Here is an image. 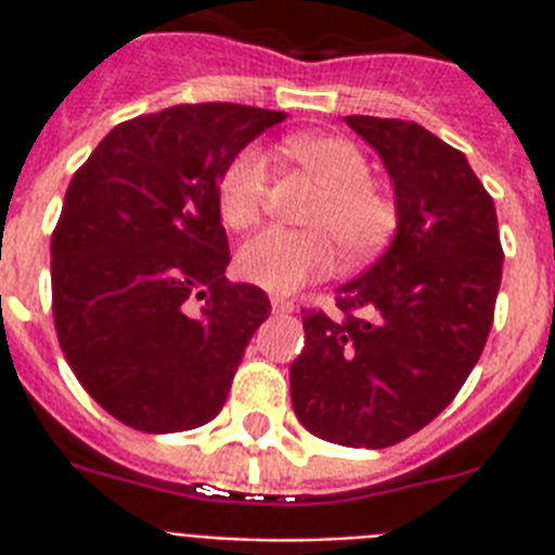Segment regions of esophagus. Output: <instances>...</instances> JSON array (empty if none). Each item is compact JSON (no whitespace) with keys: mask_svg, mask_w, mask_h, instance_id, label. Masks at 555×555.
Returning a JSON list of instances; mask_svg holds the SVG:
<instances>
[{"mask_svg":"<svg viewBox=\"0 0 555 555\" xmlns=\"http://www.w3.org/2000/svg\"><path fill=\"white\" fill-rule=\"evenodd\" d=\"M270 305H273V313H294L296 305L291 302V299H282V296H273L270 299Z\"/></svg>","mask_w":555,"mask_h":555,"instance_id":"esophagus-1","label":"esophagus"}]
</instances>
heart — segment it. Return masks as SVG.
I'll return each instance as SVG.
<instances>
[{
    "instance_id": "1",
    "label": "heart",
    "mask_w": 555,
    "mask_h": 555,
    "mask_svg": "<svg viewBox=\"0 0 555 555\" xmlns=\"http://www.w3.org/2000/svg\"><path fill=\"white\" fill-rule=\"evenodd\" d=\"M285 155L320 186V198L305 216L311 230H264L238 250V273L270 294H294L331 276L343 247L363 261L386 247L397 227V207L371 184L365 152L339 134H305L285 141ZM270 172L259 146H244L218 178V212L233 230H247L268 204Z\"/></svg>"
}]
</instances>
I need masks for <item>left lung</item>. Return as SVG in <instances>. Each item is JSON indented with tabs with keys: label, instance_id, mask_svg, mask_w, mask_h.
I'll list each match as a JSON object with an SVG mask.
<instances>
[{
	"label": "left lung",
	"instance_id": "left-lung-1",
	"mask_svg": "<svg viewBox=\"0 0 555 555\" xmlns=\"http://www.w3.org/2000/svg\"><path fill=\"white\" fill-rule=\"evenodd\" d=\"M395 184L397 233L337 291V313L302 311L291 400L305 429L386 449L447 409L481 357L501 287L499 218L464 152L412 120L348 115Z\"/></svg>",
	"mask_w": 555,
	"mask_h": 555
}]
</instances>
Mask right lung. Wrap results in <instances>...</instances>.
Listing matches in <instances>:
<instances>
[{
  "mask_svg": "<svg viewBox=\"0 0 555 555\" xmlns=\"http://www.w3.org/2000/svg\"><path fill=\"white\" fill-rule=\"evenodd\" d=\"M285 112L184 103L115 126L74 172L51 235V311L80 386L152 435L221 412L270 299L224 276V167Z\"/></svg>",
  "mask_w": 555,
  "mask_h": 555,
  "instance_id": "right-lung-1",
  "label": "right lung"
}]
</instances>
